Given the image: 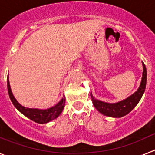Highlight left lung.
Here are the masks:
<instances>
[{"instance_id":"obj_1","label":"left lung","mask_w":155,"mask_h":155,"mask_svg":"<svg viewBox=\"0 0 155 155\" xmlns=\"http://www.w3.org/2000/svg\"><path fill=\"white\" fill-rule=\"evenodd\" d=\"M143 76H142L141 83H140V85L138 90L134 94H133L131 96L128 97L121 102H117V103H107V102H102V101H99V100L94 98L91 93V101H92V103L95 109L99 113L105 115V116L115 117V118H120L122 116H126L130 112H131L140 100L145 91V87H146L147 70H146V67H145L143 63Z\"/></svg>"}]
</instances>
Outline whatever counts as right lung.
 Wrapping results in <instances>:
<instances>
[{"label":"right lung","instance_id":"right-lung-1","mask_svg":"<svg viewBox=\"0 0 155 155\" xmlns=\"http://www.w3.org/2000/svg\"><path fill=\"white\" fill-rule=\"evenodd\" d=\"M7 80H8L7 82H8V94H9L10 99L12 100L13 105L15 106L18 110L20 111L23 115H25L26 117H28V119L31 120L32 121L41 124H46V123H49L51 120L57 118L61 115V113H62L64 105H65V98H62L55 106H53V107L48 109H44V110L38 109H28V108L24 107L17 102V100L15 98L14 95L12 94L10 84H9L8 76Z\"/></svg>","mask_w":155,"mask_h":155}]
</instances>
